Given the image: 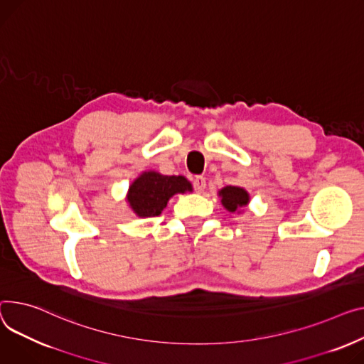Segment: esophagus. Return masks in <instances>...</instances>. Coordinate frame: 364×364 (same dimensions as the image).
Returning a JSON list of instances; mask_svg holds the SVG:
<instances>
[{
  "instance_id": "34e87169",
  "label": "esophagus",
  "mask_w": 364,
  "mask_h": 364,
  "mask_svg": "<svg viewBox=\"0 0 364 364\" xmlns=\"http://www.w3.org/2000/svg\"><path fill=\"white\" fill-rule=\"evenodd\" d=\"M193 187H195V190L198 193H202L205 190V187H206V178L202 177V176L195 177V180H193Z\"/></svg>"
}]
</instances>
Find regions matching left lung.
Listing matches in <instances>:
<instances>
[{"label": "left lung", "instance_id": "1", "mask_svg": "<svg viewBox=\"0 0 364 364\" xmlns=\"http://www.w3.org/2000/svg\"><path fill=\"white\" fill-rule=\"evenodd\" d=\"M220 196L223 198V205L230 212H235L237 208L246 206L249 203V195L245 188L227 186L220 191Z\"/></svg>", "mask_w": 364, "mask_h": 364}]
</instances>
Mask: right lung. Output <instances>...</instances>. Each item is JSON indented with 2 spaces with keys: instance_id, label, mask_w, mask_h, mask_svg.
Returning <instances> with one entry per match:
<instances>
[{
  "instance_id": "right-lung-1",
  "label": "right lung",
  "mask_w": 364,
  "mask_h": 364,
  "mask_svg": "<svg viewBox=\"0 0 364 364\" xmlns=\"http://www.w3.org/2000/svg\"><path fill=\"white\" fill-rule=\"evenodd\" d=\"M190 190L191 184L181 176H162L154 171L143 173L129 190V203L139 216L159 215L169 198Z\"/></svg>"
}]
</instances>
